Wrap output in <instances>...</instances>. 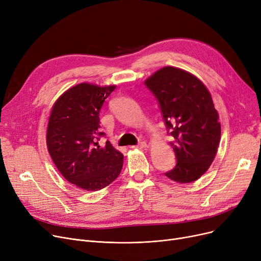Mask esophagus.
<instances>
[{"label": "esophagus", "instance_id": "34e87169", "mask_svg": "<svg viewBox=\"0 0 261 261\" xmlns=\"http://www.w3.org/2000/svg\"><path fill=\"white\" fill-rule=\"evenodd\" d=\"M146 147H147L146 142H140L138 145L132 146L131 148H134V149H142V148H146Z\"/></svg>", "mask_w": 261, "mask_h": 261}]
</instances>
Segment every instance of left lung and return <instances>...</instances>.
I'll use <instances>...</instances> for the list:
<instances>
[{"label": "left lung", "mask_w": 261, "mask_h": 261, "mask_svg": "<svg viewBox=\"0 0 261 261\" xmlns=\"http://www.w3.org/2000/svg\"><path fill=\"white\" fill-rule=\"evenodd\" d=\"M159 101L170 145L176 158L165 172L179 183L198 180L213 163L221 136V126L212 96L202 82L180 68L166 66L145 81Z\"/></svg>", "instance_id": "8db88e82"}]
</instances>
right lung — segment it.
Instances as JSON below:
<instances>
[{"mask_svg":"<svg viewBox=\"0 0 261 261\" xmlns=\"http://www.w3.org/2000/svg\"><path fill=\"white\" fill-rule=\"evenodd\" d=\"M115 86L80 84L55 102L46 133L47 149L65 179L85 190H99L111 184L122 168L123 155L110 142L99 146L106 134L99 114Z\"/></svg>","mask_w":261,"mask_h":261,"instance_id":"obj_1","label":"right lung"}]
</instances>
